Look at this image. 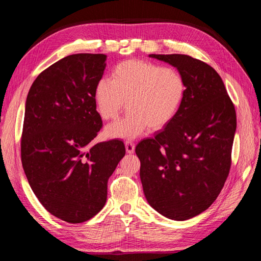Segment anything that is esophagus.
I'll use <instances>...</instances> for the list:
<instances>
[{"label":"esophagus","mask_w":261,"mask_h":261,"mask_svg":"<svg viewBox=\"0 0 261 261\" xmlns=\"http://www.w3.org/2000/svg\"><path fill=\"white\" fill-rule=\"evenodd\" d=\"M125 147H126V151H127V153H134V151H135V144H134L130 140L125 141Z\"/></svg>","instance_id":"34e87169"}]
</instances>
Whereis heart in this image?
<instances>
[{
	"label": "heart",
	"mask_w": 261,
	"mask_h": 261,
	"mask_svg": "<svg viewBox=\"0 0 261 261\" xmlns=\"http://www.w3.org/2000/svg\"><path fill=\"white\" fill-rule=\"evenodd\" d=\"M186 93L184 76L174 67H162L145 60H127L112 69L94 88L97 110L105 121L124 120L110 126L108 136L135 138L148 127L158 130L174 120Z\"/></svg>",
	"instance_id": "1"
}]
</instances>
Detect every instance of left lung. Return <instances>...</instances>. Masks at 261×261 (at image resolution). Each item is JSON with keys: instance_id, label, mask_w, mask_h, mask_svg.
<instances>
[{"instance_id": "obj_1", "label": "left lung", "mask_w": 261, "mask_h": 261, "mask_svg": "<svg viewBox=\"0 0 261 261\" xmlns=\"http://www.w3.org/2000/svg\"><path fill=\"white\" fill-rule=\"evenodd\" d=\"M176 67L186 93L179 112L154 138L136 146L140 179L154 210L183 221L207 210L222 191L232 163L236 112L220 75L185 54H150Z\"/></svg>"}]
</instances>
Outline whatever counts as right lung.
<instances>
[{
	"label": "right lung",
	"mask_w": 261,
	"mask_h": 261,
	"mask_svg": "<svg viewBox=\"0 0 261 261\" xmlns=\"http://www.w3.org/2000/svg\"><path fill=\"white\" fill-rule=\"evenodd\" d=\"M106 60L68 55L39 74L26 100L20 154L28 183L51 215L73 224L103 208L108 179L125 155L118 139L90 146L102 128L94 88Z\"/></svg>",
	"instance_id": "right-lung-1"
}]
</instances>
